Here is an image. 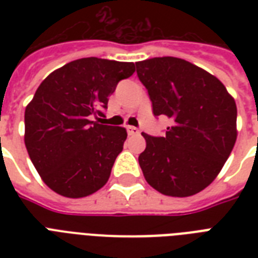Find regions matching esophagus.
Segmentation results:
<instances>
[{
	"label": "esophagus",
	"mask_w": 258,
	"mask_h": 258,
	"mask_svg": "<svg viewBox=\"0 0 258 258\" xmlns=\"http://www.w3.org/2000/svg\"><path fill=\"white\" fill-rule=\"evenodd\" d=\"M127 133H128V135H137V134H139V130L133 127V125H127Z\"/></svg>",
	"instance_id": "34e87169"
}]
</instances>
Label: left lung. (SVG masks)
Instances as JSON below:
<instances>
[{"label": "left lung", "mask_w": 258, "mask_h": 258, "mask_svg": "<svg viewBox=\"0 0 258 258\" xmlns=\"http://www.w3.org/2000/svg\"><path fill=\"white\" fill-rule=\"evenodd\" d=\"M135 64L154 115L172 120L163 137L142 134L143 175L165 196H194L216 179L234 147L236 101L216 76L183 58L166 56Z\"/></svg>", "instance_id": "obj_1"}]
</instances>
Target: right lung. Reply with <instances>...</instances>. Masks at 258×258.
Segmentation results:
<instances>
[{"instance_id": "obj_1", "label": "right lung", "mask_w": 258, "mask_h": 258, "mask_svg": "<svg viewBox=\"0 0 258 258\" xmlns=\"http://www.w3.org/2000/svg\"><path fill=\"white\" fill-rule=\"evenodd\" d=\"M134 72V62L86 57L53 71L40 84L25 108L24 141L54 192L83 198L107 183L127 131L91 117L103 115L117 83Z\"/></svg>"}]
</instances>
